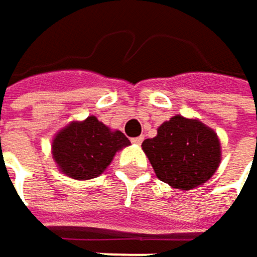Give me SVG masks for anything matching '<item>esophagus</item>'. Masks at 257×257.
I'll return each instance as SVG.
<instances>
[{"label":"esophagus","mask_w":257,"mask_h":257,"mask_svg":"<svg viewBox=\"0 0 257 257\" xmlns=\"http://www.w3.org/2000/svg\"><path fill=\"white\" fill-rule=\"evenodd\" d=\"M132 142H133L135 145H140V143L143 142V136H139V138H133V139H132Z\"/></svg>","instance_id":"1"}]
</instances>
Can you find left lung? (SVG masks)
<instances>
[{
  "instance_id": "1",
  "label": "left lung",
  "mask_w": 257,
  "mask_h": 257,
  "mask_svg": "<svg viewBox=\"0 0 257 257\" xmlns=\"http://www.w3.org/2000/svg\"><path fill=\"white\" fill-rule=\"evenodd\" d=\"M142 148L156 177L174 189L190 190L206 183L221 162L216 133L197 119L175 115Z\"/></svg>"
}]
</instances>
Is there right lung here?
<instances>
[{
	"mask_svg": "<svg viewBox=\"0 0 257 257\" xmlns=\"http://www.w3.org/2000/svg\"><path fill=\"white\" fill-rule=\"evenodd\" d=\"M130 140L111 132L96 117L71 122L52 142V155L60 170L74 180H90L102 174L121 148Z\"/></svg>",
	"mask_w": 257,
	"mask_h": 257,
	"instance_id": "obj_1",
	"label": "right lung"
}]
</instances>
